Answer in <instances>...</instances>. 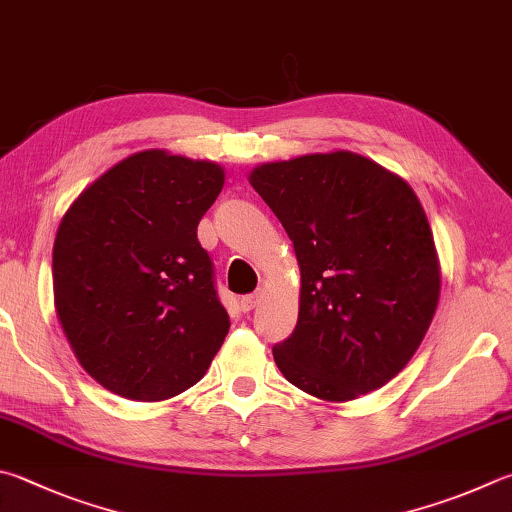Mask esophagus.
I'll return each instance as SVG.
<instances>
[{
	"label": "esophagus",
	"mask_w": 512,
	"mask_h": 512,
	"mask_svg": "<svg viewBox=\"0 0 512 512\" xmlns=\"http://www.w3.org/2000/svg\"><path fill=\"white\" fill-rule=\"evenodd\" d=\"M257 300H259V291H255V293H250V295H244V297H241V311H253V309H255V304H257Z\"/></svg>",
	"instance_id": "esophagus-1"
}]
</instances>
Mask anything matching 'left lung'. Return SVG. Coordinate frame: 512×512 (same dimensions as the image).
Wrapping results in <instances>:
<instances>
[{
    "label": "left lung",
    "instance_id": "obj_1",
    "mask_svg": "<svg viewBox=\"0 0 512 512\" xmlns=\"http://www.w3.org/2000/svg\"><path fill=\"white\" fill-rule=\"evenodd\" d=\"M250 183L302 273L300 313L273 356L288 383L351 401L401 371L439 304L441 273L410 185L351 152L259 165Z\"/></svg>",
    "mask_w": 512,
    "mask_h": 512
}]
</instances>
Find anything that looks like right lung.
<instances>
[{
  "label": "right lung",
  "instance_id": "1",
  "mask_svg": "<svg viewBox=\"0 0 512 512\" xmlns=\"http://www.w3.org/2000/svg\"><path fill=\"white\" fill-rule=\"evenodd\" d=\"M224 170L138 152L73 201L55 235L53 293L80 365L132 401L199 383L230 327L201 217Z\"/></svg>",
  "mask_w": 512,
  "mask_h": 512
}]
</instances>
